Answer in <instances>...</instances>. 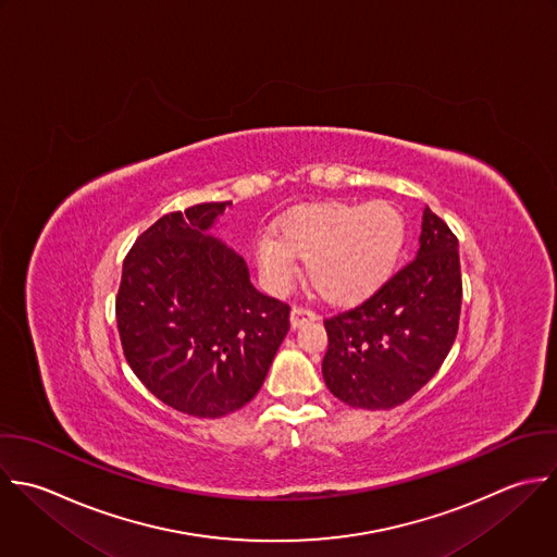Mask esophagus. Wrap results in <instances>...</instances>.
Segmentation results:
<instances>
[{
	"label": "esophagus",
	"instance_id": "esophagus-1",
	"mask_svg": "<svg viewBox=\"0 0 557 557\" xmlns=\"http://www.w3.org/2000/svg\"><path fill=\"white\" fill-rule=\"evenodd\" d=\"M319 317L312 312V310H306V308H299V306H295L293 310H290V325L297 330V327H301L304 323H310V321H317Z\"/></svg>",
	"mask_w": 557,
	"mask_h": 557
}]
</instances>
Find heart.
<instances>
[{
    "label": "heart",
    "mask_w": 557,
    "mask_h": 557,
    "mask_svg": "<svg viewBox=\"0 0 557 557\" xmlns=\"http://www.w3.org/2000/svg\"><path fill=\"white\" fill-rule=\"evenodd\" d=\"M408 236L406 216L391 201L312 203L284 214L277 234L256 240L260 275L286 290L306 262L312 288L332 304H358L395 273Z\"/></svg>",
    "instance_id": "heart-1"
}]
</instances>
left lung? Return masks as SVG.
Instances as JSON below:
<instances>
[{
	"mask_svg": "<svg viewBox=\"0 0 557 557\" xmlns=\"http://www.w3.org/2000/svg\"><path fill=\"white\" fill-rule=\"evenodd\" d=\"M460 306L458 238L425 208L414 260L358 308L325 319L323 380L330 393L364 410L408 401L445 362Z\"/></svg>",
	"mask_w": 557,
	"mask_h": 557,
	"instance_id": "obj_1",
	"label": "left lung"
}]
</instances>
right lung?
I'll return each mask as SVG.
<instances>
[{
	"label": "right lung",
	"mask_w": 557,
	"mask_h": 557,
	"mask_svg": "<svg viewBox=\"0 0 557 557\" xmlns=\"http://www.w3.org/2000/svg\"><path fill=\"white\" fill-rule=\"evenodd\" d=\"M232 201L158 219L123 262L116 325L125 360L169 408L219 419L249 404L290 327L212 230Z\"/></svg>",
	"instance_id": "right-lung-1"
}]
</instances>
